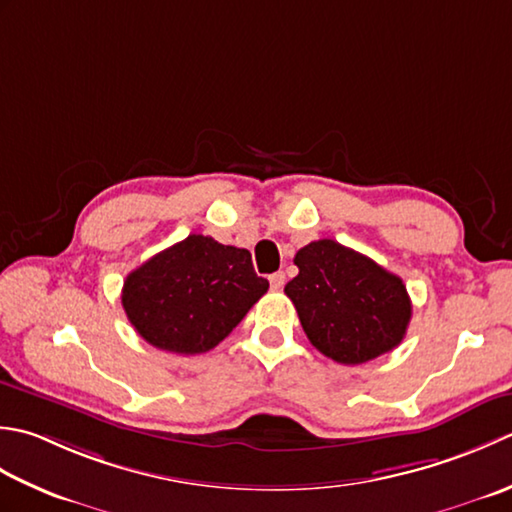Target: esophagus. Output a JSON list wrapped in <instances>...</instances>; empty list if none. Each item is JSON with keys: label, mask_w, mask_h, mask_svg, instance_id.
Wrapping results in <instances>:
<instances>
[{"label": "esophagus", "mask_w": 512, "mask_h": 512, "mask_svg": "<svg viewBox=\"0 0 512 512\" xmlns=\"http://www.w3.org/2000/svg\"><path fill=\"white\" fill-rule=\"evenodd\" d=\"M269 285H271V289H283V285H285V274L283 271H276V274H271L269 276Z\"/></svg>", "instance_id": "obj_1"}]
</instances>
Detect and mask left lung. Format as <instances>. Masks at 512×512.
<instances>
[{
	"label": "left lung",
	"mask_w": 512,
	"mask_h": 512,
	"mask_svg": "<svg viewBox=\"0 0 512 512\" xmlns=\"http://www.w3.org/2000/svg\"><path fill=\"white\" fill-rule=\"evenodd\" d=\"M294 263L298 276L285 294L320 353L362 364L402 342L413 307L400 276L331 238L298 249Z\"/></svg>",
	"instance_id": "obj_1"
}]
</instances>
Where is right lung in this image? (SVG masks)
Wrapping results in <instances>:
<instances>
[{
  "label": "right lung",
  "instance_id": "add662e5",
  "mask_svg": "<svg viewBox=\"0 0 512 512\" xmlns=\"http://www.w3.org/2000/svg\"><path fill=\"white\" fill-rule=\"evenodd\" d=\"M267 289L247 249L190 234L130 271L121 302L145 342L194 356L225 340Z\"/></svg>",
  "mask_w": 512,
  "mask_h": 512
}]
</instances>
